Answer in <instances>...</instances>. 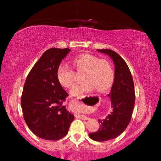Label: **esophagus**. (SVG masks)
<instances>
[{"label":"esophagus","mask_w":161,"mask_h":161,"mask_svg":"<svg viewBox=\"0 0 161 161\" xmlns=\"http://www.w3.org/2000/svg\"><path fill=\"white\" fill-rule=\"evenodd\" d=\"M74 100H75V101H80V97H78V98H76V99H75ZM76 117H78V118H79V119H83V120H87V119H89V117H88V116H85V115H82V114H76Z\"/></svg>","instance_id":"esophagus-1"}]
</instances>
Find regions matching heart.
<instances>
[{
    "mask_svg": "<svg viewBox=\"0 0 161 161\" xmlns=\"http://www.w3.org/2000/svg\"><path fill=\"white\" fill-rule=\"evenodd\" d=\"M72 63L78 72H85L83 83L72 89L73 96H80L96 89L99 92H105L113 85L115 72L111 63L106 59L92 53L80 54L75 57ZM56 78L63 87H72L75 83V72L67 64L61 63L56 69Z\"/></svg>",
    "mask_w": 161,
    "mask_h": 161,
    "instance_id": "1",
    "label": "heart"
}]
</instances>
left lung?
Masks as SVG:
<instances>
[{
	"label": "left lung",
	"mask_w": 161,
	"mask_h": 161,
	"mask_svg": "<svg viewBox=\"0 0 161 161\" xmlns=\"http://www.w3.org/2000/svg\"><path fill=\"white\" fill-rule=\"evenodd\" d=\"M97 50L111 57L115 64V78L108 94L113 111L105 119H99L100 127L97 131L89 134L92 140L105 142L117 137L128 126L135 105L136 94L133 77L124 59L111 50Z\"/></svg>",
	"instance_id": "1"
}]
</instances>
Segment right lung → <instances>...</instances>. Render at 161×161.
<instances>
[{"mask_svg": "<svg viewBox=\"0 0 161 161\" xmlns=\"http://www.w3.org/2000/svg\"><path fill=\"white\" fill-rule=\"evenodd\" d=\"M69 48L47 50L26 78L21 96L23 118L38 137L58 141L64 137L74 116L64 106L69 95L56 78V69Z\"/></svg>", "mask_w": 161, "mask_h": 161, "instance_id": "obj_1", "label": "right lung"}]
</instances>
